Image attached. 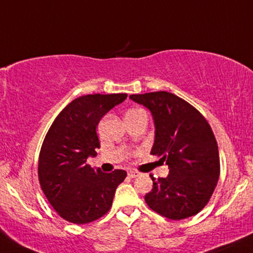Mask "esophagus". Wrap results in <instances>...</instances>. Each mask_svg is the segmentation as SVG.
Instances as JSON below:
<instances>
[{
    "mask_svg": "<svg viewBox=\"0 0 253 253\" xmlns=\"http://www.w3.org/2000/svg\"><path fill=\"white\" fill-rule=\"evenodd\" d=\"M139 175H140V173L136 172V171H133V170L128 171V177H130V178H135V177H138Z\"/></svg>",
    "mask_w": 253,
    "mask_h": 253,
    "instance_id": "obj_1",
    "label": "esophagus"
}]
</instances>
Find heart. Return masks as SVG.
Segmentation results:
<instances>
[{
    "mask_svg": "<svg viewBox=\"0 0 253 253\" xmlns=\"http://www.w3.org/2000/svg\"><path fill=\"white\" fill-rule=\"evenodd\" d=\"M139 112H143V110H140V109H130V110H128V112L126 113V114H134V113H139Z\"/></svg>",
    "mask_w": 253,
    "mask_h": 253,
    "instance_id": "heart-1",
    "label": "heart"
}]
</instances>
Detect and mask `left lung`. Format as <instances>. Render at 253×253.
<instances>
[{
  "label": "left lung",
  "mask_w": 253,
  "mask_h": 253,
  "mask_svg": "<svg viewBox=\"0 0 253 253\" xmlns=\"http://www.w3.org/2000/svg\"><path fill=\"white\" fill-rule=\"evenodd\" d=\"M151 112L155 141L151 155L162 156L169 175L145 195L152 211L172 220L195 215L207 205L220 175L219 150L210 124L187 101L168 91L130 95Z\"/></svg>",
  "instance_id": "8db88e82"
}]
</instances>
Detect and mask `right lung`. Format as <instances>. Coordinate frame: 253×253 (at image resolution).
<instances>
[{
    "label": "right lung",
    "mask_w": 253,
    "mask_h": 253,
    "mask_svg": "<svg viewBox=\"0 0 253 253\" xmlns=\"http://www.w3.org/2000/svg\"><path fill=\"white\" fill-rule=\"evenodd\" d=\"M126 94L85 95L75 98L53 121L39 155V182L48 202L63 219L88 223L112 207L126 171L104 173L86 164L100 149L96 126Z\"/></svg>",
    "instance_id": "add662e5"
}]
</instances>
